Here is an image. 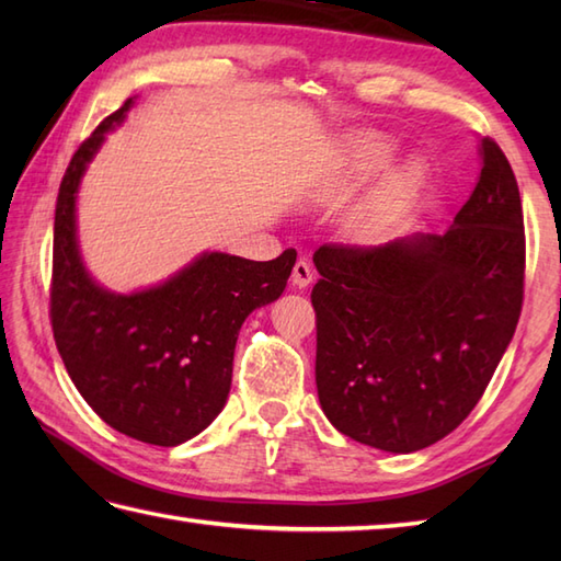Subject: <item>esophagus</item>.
Masks as SVG:
<instances>
[{"label": "esophagus", "instance_id": "34e87169", "mask_svg": "<svg viewBox=\"0 0 561 561\" xmlns=\"http://www.w3.org/2000/svg\"><path fill=\"white\" fill-rule=\"evenodd\" d=\"M311 282H313L311 265H308L306 260H299L291 270V284H294V287H299V289H306Z\"/></svg>", "mask_w": 561, "mask_h": 561}]
</instances>
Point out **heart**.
Returning <instances> with one entry per match:
<instances>
[{"label":"heart","instance_id":"heart-1","mask_svg":"<svg viewBox=\"0 0 561 561\" xmlns=\"http://www.w3.org/2000/svg\"><path fill=\"white\" fill-rule=\"evenodd\" d=\"M392 153H396V147H392L390 139H386L383 135H366L362 139H356L350 151V173L354 178H366L383 171L392 161ZM422 183L424 165L420 161L404 163L402 169L388 175L386 183L378 187V193L374 195L371 205H368L364 214V224L368 229H376V226L386 224L390 217H396V214L420 193Z\"/></svg>","mask_w":561,"mask_h":561}]
</instances>
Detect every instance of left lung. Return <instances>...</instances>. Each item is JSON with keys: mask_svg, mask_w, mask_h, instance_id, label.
I'll use <instances>...</instances> for the list:
<instances>
[{"mask_svg": "<svg viewBox=\"0 0 561 561\" xmlns=\"http://www.w3.org/2000/svg\"><path fill=\"white\" fill-rule=\"evenodd\" d=\"M316 386L332 426L412 453L462 424L514 337L526 279L516 175L492 137L446 233L313 255Z\"/></svg>", "mask_w": 561, "mask_h": 561, "instance_id": "8db88e82", "label": "left lung"}]
</instances>
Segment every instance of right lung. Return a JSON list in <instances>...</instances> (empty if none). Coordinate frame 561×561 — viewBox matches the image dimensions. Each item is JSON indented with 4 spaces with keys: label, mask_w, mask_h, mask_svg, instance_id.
<instances>
[{
    "label": "right lung",
    "mask_w": 561,
    "mask_h": 561,
    "mask_svg": "<svg viewBox=\"0 0 561 561\" xmlns=\"http://www.w3.org/2000/svg\"><path fill=\"white\" fill-rule=\"evenodd\" d=\"M129 105L81 141L59 183L50 323L71 383L105 424L151 446H178L221 412L238 330L279 299L296 250L267 262L205 253L161 287L129 296L96 287L79 257L75 199L87 163Z\"/></svg>",
    "instance_id": "add662e5"
}]
</instances>
